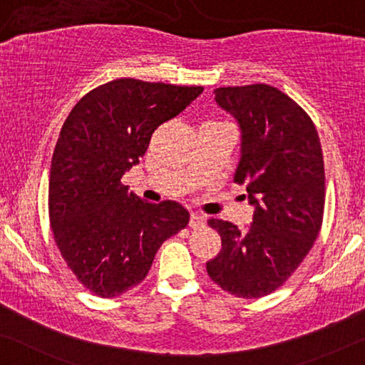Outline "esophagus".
<instances>
[{
	"label": "esophagus",
	"instance_id": "1",
	"mask_svg": "<svg viewBox=\"0 0 365 365\" xmlns=\"http://www.w3.org/2000/svg\"><path fill=\"white\" fill-rule=\"evenodd\" d=\"M207 225V220H205L203 215L192 213V218H190V227L192 228H203Z\"/></svg>",
	"mask_w": 365,
	"mask_h": 365
}]
</instances>
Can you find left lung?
<instances>
[{
    "label": "left lung",
    "instance_id": "8db88e82",
    "mask_svg": "<svg viewBox=\"0 0 365 365\" xmlns=\"http://www.w3.org/2000/svg\"><path fill=\"white\" fill-rule=\"evenodd\" d=\"M213 94L240 127L235 182L246 185L255 212L245 230L210 220L222 251L207 271L223 291L255 299L283 284L319 235L326 192L321 142L309 115L276 87H218Z\"/></svg>",
    "mask_w": 365,
    "mask_h": 365
}]
</instances>
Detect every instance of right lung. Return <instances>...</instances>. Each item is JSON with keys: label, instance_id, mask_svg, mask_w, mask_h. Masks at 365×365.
Returning <instances> with one entry per match:
<instances>
[{"label": "right lung", "instance_id": "add662e5", "mask_svg": "<svg viewBox=\"0 0 365 365\" xmlns=\"http://www.w3.org/2000/svg\"><path fill=\"white\" fill-rule=\"evenodd\" d=\"M202 92L117 79L82 97L66 119L51 162V228L71 271L97 296L142 283L163 241L188 225L180 203H148L120 178L140 162L153 130Z\"/></svg>", "mask_w": 365, "mask_h": 365}]
</instances>
